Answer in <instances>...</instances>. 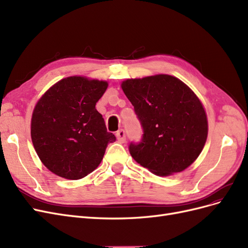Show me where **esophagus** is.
<instances>
[{"label": "esophagus", "mask_w": 248, "mask_h": 248, "mask_svg": "<svg viewBox=\"0 0 248 248\" xmlns=\"http://www.w3.org/2000/svg\"><path fill=\"white\" fill-rule=\"evenodd\" d=\"M116 137H117L118 140H119L120 142H122V144H123V142L126 141V133H125V130H124V129L118 130L117 133H116Z\"/></svg>", "instance_id": "34e87169"}]
</instances>
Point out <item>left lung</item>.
<instances>
[{
  "label": "left lung",
  "mask_w": 248,
  "mask_h": 248,
  "mask_svg": "<svg viewBox=\"0 0 248 248\" xmlns=\"http://www.w3.org/2000/svg\"><path fill=\"white\" fill-rule=\"evenodd\" d=\"M122 89L142 128L140 140L128 147L133 159L157 176L188 168L208 134L206 112L196 94L167 74L127 79Z\"/></svg>",
  "instance_id": "1"
}]
</instances>
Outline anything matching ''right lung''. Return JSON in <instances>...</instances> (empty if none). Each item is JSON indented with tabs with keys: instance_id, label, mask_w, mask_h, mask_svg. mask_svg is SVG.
<instances>
[{
	"instance_id": "obj_1",
	"label": "right lung",
	"mask_w": 248,
	"mask_h": 248,
	"mask_svg": "<svg viewBox=\"0 0 248 248\" xmlns=\"http://www.w3.org/2000/svg\"><path fill=\"white\" fill-rule=\"evenodd\" d=\"M107 88V81L70 77L58 81L36 104L32 141L42 163L54 174L70 180L86 177L116 140L95 108Z\"/></svg>"
}]
</instances>
